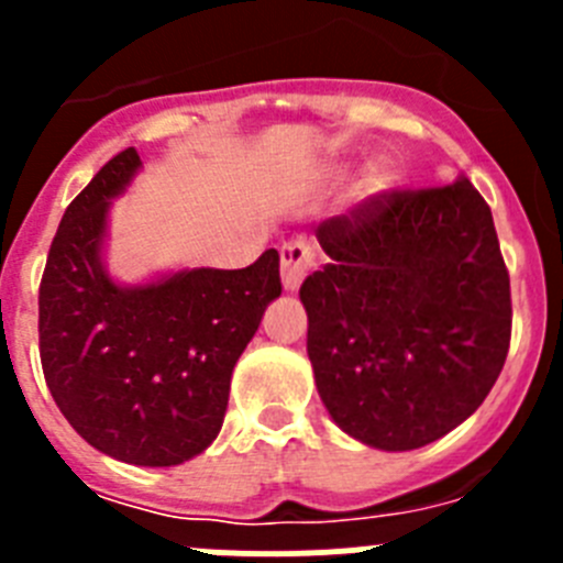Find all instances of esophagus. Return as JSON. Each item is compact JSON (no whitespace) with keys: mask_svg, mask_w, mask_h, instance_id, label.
I'll use <instances>...</instances> for the list:
<instances>
[{"mask_svg":"<svg viewBox=\"0 0 563 563\" xmlns=\"http://www.w3.org/2000/svg\"><path fill=\"white\" fill-rule=\"evenodd\" d=\"M316 267V247L307 239H290L282 245V282L285 290H298L307 273Z\"/></svg>","mask_w":563,"mask_h":563,"instance_id":"esophagus-1","label":"esophagus"}]
</instances>
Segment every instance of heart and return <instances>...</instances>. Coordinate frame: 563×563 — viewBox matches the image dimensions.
I'll return each mask as SVG.
<instances>
[{
  "label": "heart",
  "instance_id": "1",
  "mask_svg": "<svg viewBox=\"0 0 563 563\" xmlns=\"http://www.w3.org/2000/svg\"><path fill=\"white\" fill-rule=\"evenodd\" d=\"M389 188V174L383 172V168H372L369 174H366V180H363V191L366 194H380Z\"/></svg>",
  "mask_w": 563,
  "mask_h": 563
}]
</instances>
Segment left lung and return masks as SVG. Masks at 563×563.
Instances as JSON below:
<instances>
[{"label":"left lung","instance_id":"left-lung-1","mask_svg":"<svg viewBox=\"0 0 563 563\" xmlns=\"http://www.w3.org/2000/svg\"><path fill=\"white\" fill-rule=\"evenodd\" d=\"M330 256L298 290L318 395L341 431L415 451L494 389L510 346V276L467 177L383 191L316 228Z\"/></svg>","mask_w":563,"mask_h":563}]
</instances>
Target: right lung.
<instances>
[{
  "mask_svg": "<svg viewBox=\"0 0 563 563\" xmlns=\"http://www.w3.org/2000/svg\"><path fill=\"white\" fill-rule=\"evenodd\" d=\"M141 154L123 148L69 202L38 287L47 389L84 440L129 465L172 467L217 440L231 375L273 298L278 251L242 271L118 285L103 265L109 208Z\"/></svg>",
  "mask_w": 563,
  "mask_h": 563,
  "instance_id": "1",
  "label": "right lung"
}]
</instances>
